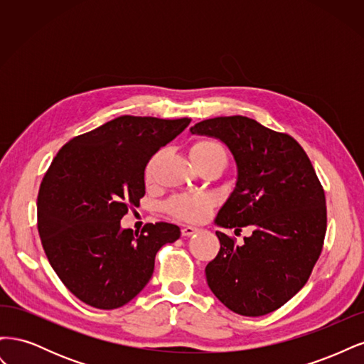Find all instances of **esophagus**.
I'll return each instance as SVG.
<instances>
[{
    "label": "esophagus",
    "mask_w": 364,
    "mask_h": 364,
    "mask_svg": "<svg viewBox=\"0 0 364 364\" xmlns=\"http://www.w3.org/2000/svg\"><path fill=\"white\" fill-rule=\"evenodd\" d=\"M197 230H199V229L194 228V226H183L182 228V235L183 237H191L193 234L197 232Z\"/></svg>",
    "instance_id": "1"
}]
</instances>
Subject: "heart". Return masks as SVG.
<instances>
[{"label":"heart","instance_id":"1","mask_svg":"<svg viewBox=\"0 0 364 364\" xmlns=\"http://www.w3.org/2000/svg\"><path fill=\"white\" fill-rule=\"evenodd\" d=\"M213 158L226 159L225 149L220 146L218 142L200 141V142H196L193 146L191 159L194 164L205 159H213ZM156 161H158V156H155L149 162L147 170H146L147 178H151V173H153V168H155ZM213 205H214V200L205 194H179V196H174L168 202V209L173 215L186 220V222H202V220H205L209 215V213H211Z\"/></svg>","mask_w":364,"mask_h":364}]
</instances>
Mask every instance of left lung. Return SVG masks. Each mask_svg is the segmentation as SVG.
Segmentation results:
<instances>
[{"label":"left lung","instance_id":"8db88e82","mask_svg":"<svg viewBox=\"0 0 364 364\" xmlns=\"http://www.w3.org/2000/svg\"><path fill=\"white\" fill-rule=\"evenodd\" d=\"M193 135L222 141L237 167L218 228H252L238 246L217 230L220 250L206 282L230 311L257 317L278 310L310 278L326 232V202L306 153L285 134L247 117L200 121Z\"/></svg>","mask_w":364,"mask_h":364}]
</instances>
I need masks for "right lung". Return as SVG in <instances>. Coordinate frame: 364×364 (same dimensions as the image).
I'll list each match as a JSON object with an SVG mask.
<instances>
[{"mask_svg": "<svg viewBox=\"0 0 364 364\" xmlns=\"http://www.w3.org/2000/svg\"><path fill=\"white\" fill-rule=\"evenodd\" d=\"M190 118L123 115L65 144L43 176L38 229L58 277L75 297L100 310L130 302L155 270L156 252L181 237L179 226L121 228L127 205L146 194L155 153L188 127Z\"/></svg>", "mask_w": 364, "mask_h": 364, "instance_id": "right-lung-1", "label": "right lung"}]
</instances>
